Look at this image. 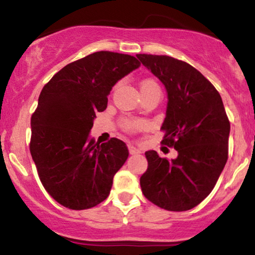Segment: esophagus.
Segmentation results:
<instances>
[{
  "label": "esophagus",
  "mask_w": 255,
  "mask_h": 255,
  "mask_svg": "<svg viewBox=\"0 0 255 255\" xmlns=\"http://www.w3.org/2000/svg\"><path fill=\"white\" fill-rule=\"evenodd\" d=\"M128 150H129V153H130V154L141 153V151H140V148H137V147H135V146H133V145H128Z\"/></svg>",
  "instance_id": "34e87169"
}]
</instances>
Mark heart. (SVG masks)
I'll list each match as a JSON object with an SVG mask.
<instances>
[{
  "label": "heart",
  "mask_w": 255,
  "mask_h": 255,
  "mask_svg": "<svg viewBox=\"0 0 255 255\" xmlns=\"http://www.w3.org/2000/svg\"><path fill=\"white\" fill-rule=\"evenodd\" d=\"M154 85H157L154 83L153 80H151V79H146V80L141 81L140 83V90L142 89H146V87H150V86H154ZM142 122L139 121V120H125L124 122H122V126H124V128L127 131H135L137 129H140V128L142 127Z\"/></svg>",
  "instance_id": "obj_1"
}]
</instances>
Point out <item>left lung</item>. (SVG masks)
Masks as SVG:
<instances>
[{"instance_id": "obj_1", "label": "left lung", "mask_w": 255, "mask_h": 255, "mask_svg": "<svg viewBox=\"0 0 255 255\" xmlns=\"http://www.w3.org/2000/svg\"><path fill=\"white\" fill-rule=\"evenodd\" d=\"M168 93L162 142L177 151L175 159L146 151L147 170L140 186L151 203L168 211H187L204 200L228 159L230 122L221 95L198 69L164 55L137 54Z\"/></svg>"}]
</instances>
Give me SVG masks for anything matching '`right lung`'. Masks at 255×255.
I'll list each match as a JSON object with an SVG mask.
<instances>
[{
	"mask_svg": "<svg viewBox=\"0 0 255 255\" xmlns=\"http://www.w3.org/2000/svg\"><path fill=\"white\" fill-rule=\"evenodd\" d=\"M139 67L130 55L93 52L67 64L43 87L31 118L30 151L44 188L64 207L91 209L109 195L129 152L116 137L99 145L90 131L114 85Z\"/></svg>",
	"mask_w": 255,
	"mask_h": 255,
	"instance_id": "obj_1",
	"label": "right lung"
}]
</instances>
